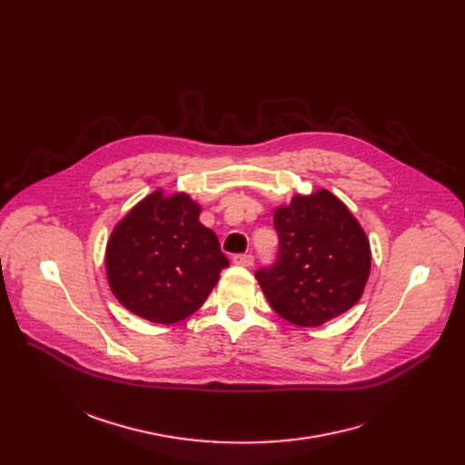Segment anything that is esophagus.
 <instances>
[{
    "label": "esophagus",
    "mask_w": 465,
    "mask_h": 465,
    "mask_svg": "<svg viewBox=\"0 0 465 465\" xmlns=\"http://www.w3.org/2000/svg\"><path fill=\"white\" fill-rule=\"evenodd\" d=\"M233 262L241 264V267H252V264H253V255H250V253H237L233 257Z\"/></svg>",
    "instance_id": "34e87169"
}]
</instances>
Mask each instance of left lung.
<instances>
[{"instance_id": "obj_1", "label": "left lung", "mask_w": 465, "mask_h": 465, "mask_svg": "<svg viewBox=\"0 0 465 465\" xmlns=\"http://www.w3.org/2000/svg\"><path fill=\"white\" fill-rule=\"evenodd\" d=\"M278 261L255 278L271 307L300 327H318L351 309L362 296L370 267V241L327 189L294 194L274 210Z\"/></svg>"}]
</instances>
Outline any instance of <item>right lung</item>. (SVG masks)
Masks as SVG:
<instances>
[{
    "mask_svg": "<svg viewBox=\"0 0 465 465\" xmlns=\"http://www.w3.org/2000/svg\"><path fill=\"white\" fill-rule=\"evenodd\" d=\"M198 215L187 193L156 189L115 224L104 264L124 309L165 325L201 309L230 262Z\"/></svg>",
    "mask_w": 465,
    "mask_h": 465,
    "instance_id": "obj_1",
    "label": "right lung"
}]
</instances>
